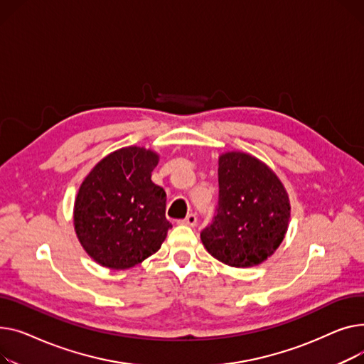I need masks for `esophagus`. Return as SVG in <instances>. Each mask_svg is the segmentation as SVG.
Returning a JSON list of instances; mask_svg holds the SVG:
<instances>
[{"label": "esophagus", "mask_w": 364, "mask_h": 364, "mask_svg": "<svg viewBox=\"0 0 364 364\" xmlns=\"http://www.w3.org/2000/svg\"><path fill=\"white\" fill-rule=\"evenodd\" d=\"M181 223L188 225V226H196L197 225V216L194 215V213H191V215H188Z\"/></svg>", "instance_id": "34e87169"}]
</instances>
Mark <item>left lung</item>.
<instances>
[{
  "mask_svg": "<svg viewBox=\"0 0 364 364\" xmlns=\"http://www.w3.org/2000/svg\"><path fill=\"white\" fill-rule=\"evenodd\" d=\"M218 173L219 204L201 241L228 266H257L285 238L291 216L287 191L272 168L245 153L222 154Z\"/></svg>",
  "mask_w": 364,
  "mask_h": 364,
  "instance_id": "8db88e82",
  "label": "left lung"
}]
</instances>
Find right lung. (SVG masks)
<instances>
[{"label":"right lung","instance_id":"add662e5","mask_svg":"<svg viewBox=\"0 0 364 364\" xmlns=\"http://www.w3.org/2000/svg\"><path fill=\"white\" fill-rule=\"evenodd\" d=\"M159 154L126 146L104 157L82 182L73 223L83 250L98 264L123 270L160 250L172 228L166 192L151 181Z\"/></svg>","mask_w":364,"mask_h":364}]
</instances>
